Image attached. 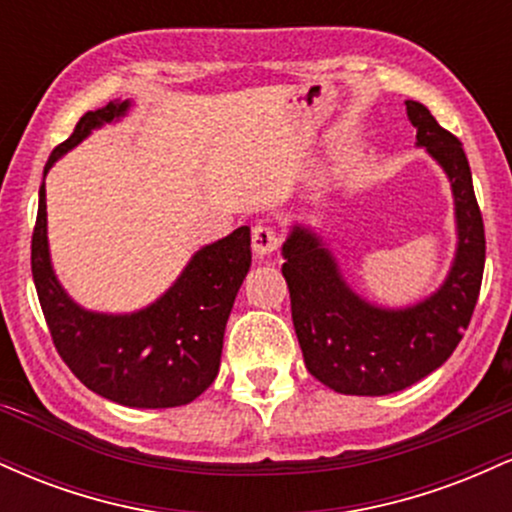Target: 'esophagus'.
<instances>
[{"label":"esophagus","instance_id":"obj_1","mask_svg":"<svg viewBox=\"0 0 512 512\" xmlns=\"http://www.w3.org/2000/svg\"><path fill=\"white\" fill-rule=\"evenodd\" d=\"M276 248H279V233H276V228L269 226V223H257L252 228V250H255V255L269 257Z\"/></svg>","mask_w":512,"mask_h":512}]
</instances>
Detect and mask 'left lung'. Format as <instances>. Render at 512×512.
I'll return each mask as SVG.
<instances>
[{
	"instance_id": "1",
	"label": "left lung",
	"mask_w": 512,
	"mask_h": 512,
	"mask_svg": "<svg viewBox=\"0 0 512 512\" xmlns=\"http://www.w3.org/2000/svg\"><path fill=\"white\" fill-rule=\"evenodd\" d=\"M407 115L416 144L443 166L455 195L460 243L445 284L411 308H375L344 284L330 250L308 228L293 226L281 248L305 368L342 395L380 397L419 383L457 349L479 298L486 236L469 161L426 105L407 101Z\"/></svg>"
}]
</instances>
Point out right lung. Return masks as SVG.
<instances>
[{
    "label": "right lung",
    "instance_id": "right-lung-1",
    "mask_svg": "<svg viewBox=\"0 0 512 512\" xmlns=\"http://www.w3.org/2000/svg\"><path fill=\"white\" fill-rule=\"evenodd\" d=\"M129 101L108 103L76 122L55 146L45 173L88 132L125 115ZM45 178L31 240V269L40 308L57 354L88 390L122 407L168 409L190 404L219 373L223 332L250 269V228L211 243L192 257L180 279L154 305L132 315L79 308L55 279L48 252Z\"/></svg>",
    "mask_w": 512,
    "mask_h": 512
}]
</instances>
